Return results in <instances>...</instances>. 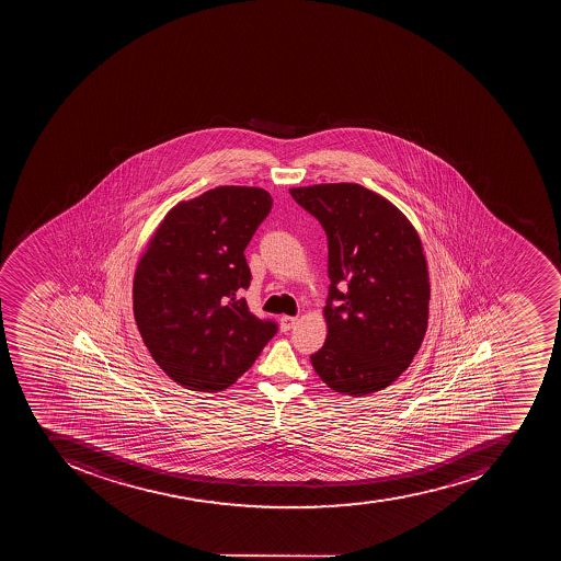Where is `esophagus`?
Here are the masks:
<instances>
[{
  "label": "esophagus",
  "mask_w": 561,
  "mask_h": 561,
  "mask_svg": "<svg viewBox=\"0 0 561 561\" xmlns=\"http://www.w3.org/2000/svg\"><path fill=\"white\" fill-rule=\"evenodd\" d=\"M296 322H298V319L291 318V316H283V318H280V330L289 331L295 327Z\"/></svg>",
  "instance_id": "1"
}]
</instances>
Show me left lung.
<instances>
[{
  "mask_svg": "<svg viewBox=\"0 0 561 561\" xmlns=\"http://www.w3.org/2000/svg\"><path fill=\"white\" fill-rule=\"evenodd\" d=\"M289 193L328 237V336L310 356L313 370L335 393H377L409 368L428 327L420 234L391 202L359 184Z\"/></svg>",
  "mask_w": 561,
  "mask_h": 561,
  "instance_id": "8db88e82",
  "label": "left lung"
}]
</instances>
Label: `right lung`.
I'll list each match as a JSON object with an SVG mask.
<instances>
[{
  "mask_svg": "<svg viewBox=\"0 0 561 561\" xmlns=\"http://www.w3.org/2000/svg\"><path fill=\"white\" fill-rule=\"evenodd\" d=\"M272 210L260 187L221 185L164 216L133 280V310L161 370L191 391H222L251 368L277 322L240 298L243 251Z\"/></svg>",
  "mask_w": 561,
  "mask_h": 561,
  "instance_id": "1",
  "label": "right lung"
}]
</instances>
